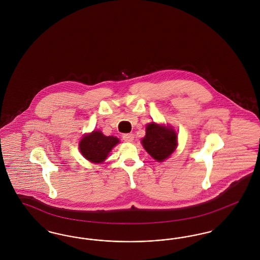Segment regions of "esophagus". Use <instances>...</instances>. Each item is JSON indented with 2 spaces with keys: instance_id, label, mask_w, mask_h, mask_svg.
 I'll use <instances>...</instances> for the list:
<instances>
[{
  "instance_id": "1",
  "label": "esophagus",
  "mask_w": 260,
  "mask_h": 260,
  "mask_svg": "<svg viewBox=\"0 0 260 260\" xmlns=\"http://www.w3.org/2000/svg\"><path fill=\"white\" fill-rule=\"evenodd\" d=\"M123 139L125 142H133L135 139V136L133 134H125L123 136Z\"/></svg>"
}]
</instances>
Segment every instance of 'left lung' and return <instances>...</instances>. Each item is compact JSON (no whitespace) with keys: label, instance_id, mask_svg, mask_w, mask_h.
<instances>
[{"label":"left lung","instance_id":"obj_1","mask_svg":"<svg viewBox=\"0 0 260 260\" xmlns=\"http://www.w3.org/2000/svg\"><path fill=\"white\" fill-rule=\"evenodd\" d=\"M141 143L149 155L157 161L168 159L177 146V135L172 126L151 123L146 125V135Z\"/></svg>","mask_w":260,"mask_h":260}]
</instances>
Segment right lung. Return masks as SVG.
<instances>
[{
	"instance_id": "add662e5",
	"label": "right lung",
	"mask_w": 260,
	"mask_h": 260,
	"mask_svg": "<svg viewBox=\"0 0 260 260\" xmlns=\"http://www.w3.org/2000/svg\"><path fill=\"white\" fill-rule=\"evenodd\" d=\"M119 142L120 140L115 136H105L100 131H93L83 136L79 143V149L88 161L101 164Z\"/></svg>"
}]
</instances>
